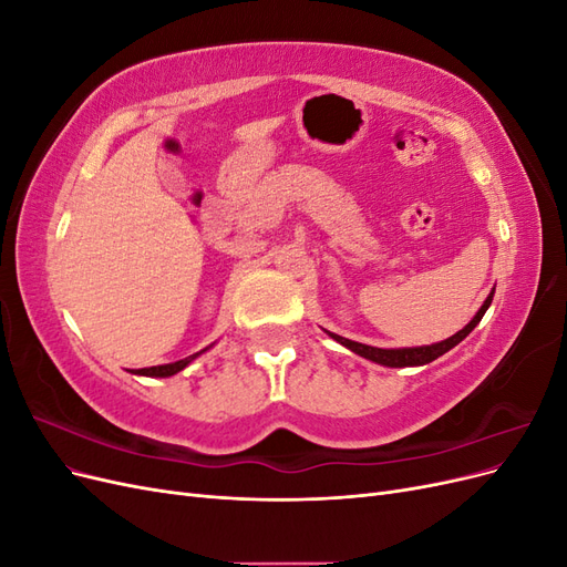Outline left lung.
I'll return each mask as SVG.
<instances>
[{
    "label": "left lung",
    "mask_w": 567,
    "mask_h": 567,
    "mask_svg": "<svg viewBox=\"0 0 567 567\" xmlns=\"http://www.w3.org/2000/svg\"><path fill=\"white\" fill-rule=\"evenodd\" d=\"M492 298H494V290L489 293V298L483 302V307H480L477 315L471 319V323L463 326V329L458 333H454L452 338L442 340V342H435V346H423V348H402V350H383V348H371V346H362V342H354V340H348L342 336H336L331 331L329 333L333 340H338L340 346H346L348 350L357 352L359 357L364 359H371V362L375 364H383V367H394V369H402V367H421V364H427L433 362V359L442 357L444 352H450L452 348H456L458 342L466 338L475 326L480 323V319H483V315L487 312V307L492 305Z\"/></svg>",
    "instance_id": "left-lung-1"
}]
</instances>
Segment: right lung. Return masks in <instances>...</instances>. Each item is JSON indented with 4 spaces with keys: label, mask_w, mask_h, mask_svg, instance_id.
<instances>
[{
    "label": "right lung",
    "mask_w": 567,
    "mask_h": 567,
    "mask_svg": "<svg viewBox=\"0 0 567 567\" xmlns=\"http://www.w3.org/2000/svg\"><path fill=\"white\" fill-rule=\"evenodd\" d=\"M198 354H200V352H196V354H188L186 359H179V362H173V364L151 367V369H140V371H134V373H140V375H158V379H165V375H175V373H177V371H182L186 364H192Z\"/></svg>",
    "instance_id": "right-lung-1"
}]
</instances>
